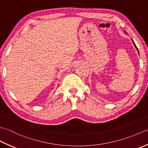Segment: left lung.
Wrapping results in <instances>:
<instances>
[{"label":"left lung","mask_w":148,"mask_h":148,"mask_svg":"<svg viewBox=\"0 0 148 148\" xmlns=\"http://www.w3.org/2000/svg\"><path fill=\"white\" fill-rule=\"evenodd\" d=\"M132 42H133V43H134V46H135V49H137V52H138V55H139V52H138V49H137V47H136V45H135V43L134 42V41L132 40Z\"/></svg>","instance_id":"1"}]
</instances>
